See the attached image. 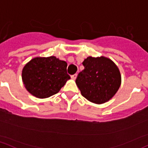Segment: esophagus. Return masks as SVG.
<instances>
[{"label": "esophagus", "mask_w": 148, "mask_h": 148, "mask_svg": "<svg viewBox=\"0 0 148 148\" xmlns=\"http://www.w3.org/2000/svg\"><path fill=\"white\" fill-rule=\"evenodd\" d=\"M77 74H73V75L71 76V79H76V78H77Z\"/></svg>", "instance_id": "1"}]
</instances>
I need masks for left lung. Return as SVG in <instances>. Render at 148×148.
<instances>
[{
	"instance_id": "left-lung-1",
	"label": "left lung",
	"mask_w": 148,
	"mask_h": 148,
	"mask_svg": "<svg viewBox=\"0 0 148 148\" xmlns=\"http://www.w3.org/2000/svg\"><path fill=\"white\" fill-rule=\"evenodd\" d=\"M82 64L84 69L79 73L76 79L81 94L94 103L108 101L121 86L119 68L110 59L104 57H88Z\"/></svg>"
}]
</instances>
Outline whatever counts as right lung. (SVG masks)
Segmentation results:
<instances>
[{
    "mask_svg": "<svg viewBox=\"0 0 148 148\" xmlns=\"http://www.w3.org/2000/svg\"><path fill=\"white\" fill-rule=\"evenodd\" d=\"M67 63L55 57H36L24 66L22 73L26 89L40 99L57 94L70 76L66 72Z\"/></svg>",
    "mask_w": 148,
    "mask_h": 148,
    "instance_id": "obj_1",
    "label": "right lung"
}]
</instances>
